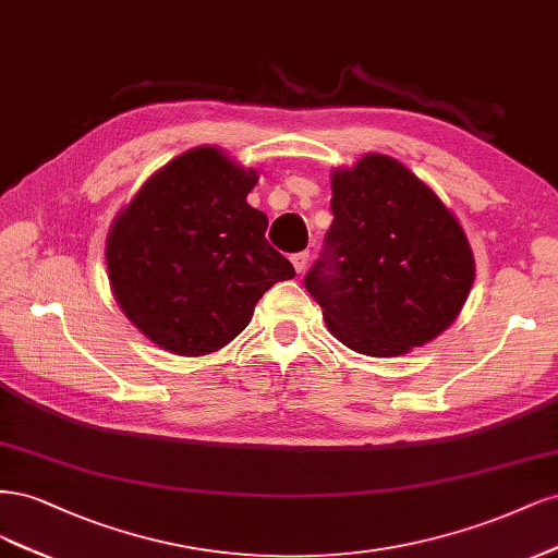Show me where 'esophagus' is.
<instances>
[{
  "label": "esophagus",
  "instance_id": "34e87169",
  "mask_svg": "<svg viewBox=\"0 0 558 558\" xmlns=\"http://www.w3.org/2000/svg\"><path fill=\"white\" fill-rule=\"evenodd\" d=\"M308 259H311V255L305 253H296V255H292V264H294V268H296V274H303L305 271V264H308Z\"/></svg>",
  "mask_w": 558,
  "mask_h": 558
}]
</instances>
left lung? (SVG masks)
<instances>
[{
	"label": "left lung",
	"instance_id": "8db88e82",
	"mask_svg": "<svg viewBox=\"0 0 558 558\" xmlns=\"http://www.w3.org/2000/svg\"><path fill=\"white\" fill-rule=\"evenodd\" d=\"M333 222L305 276L329 331L354 352L399 356L440 336L475 280L469 239L401 161L364 155L331 173Z\"/></svg>",
	"mask_w": 558,
	"mask_h": 558
}]
</instances>
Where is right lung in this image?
I'll return each instance as SVG.
<instances>
[{"label": "right lung", "instance_id": "add662e5", "mask_svg": "<svg viewBox=\"0 0 558 558\" xmlns=\"http://www.w3.org/2000/svg\"><path fill=\"white\" fill-rule=\"evenodd\" d=\"M257 171L199 146L155 171L106 239L111 290L132 325L181 356L218 352L294 266L268 245L245 202Z\"/></svg>", "mask_w": 558, "mask_h": 558}]
</instances>
